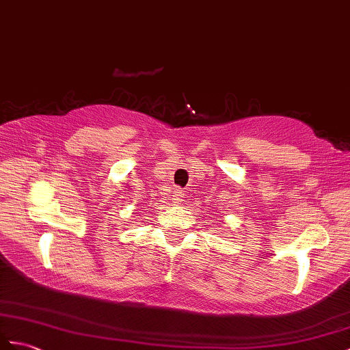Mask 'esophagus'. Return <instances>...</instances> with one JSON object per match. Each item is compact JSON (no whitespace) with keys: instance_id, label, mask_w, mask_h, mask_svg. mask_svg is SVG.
<instances>
[{"instance_id":"1","label":"esophagus","mask_w":350,"mask_h":350,"mask_svg":"<svg viewBox=\"0 0 350 350\" xmlns=\"http://www.w3.org/2000/svg\"><path fill=\"white\" fill-rule=\"evenodd\" d=\"M183 199H184V191L178 189V190L174 193V199H172V200H174L175 203H181Z\"/></svg>"}]
</instances>
